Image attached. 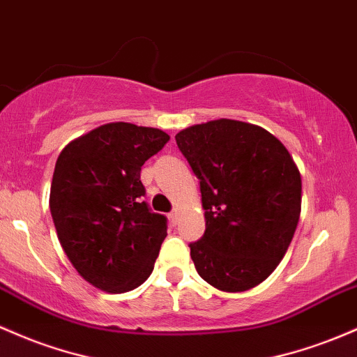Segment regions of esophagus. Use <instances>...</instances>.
<instances>
[{
    "label": "esophagus",
    "instance_id": "obj_1",
    "mask_svg": "<svg viewBox=\"0 0 357 357\" xmlns=\"http://www.w3.org/2000/svg\"><path fill=\"white\" fill-rule=\"evenodd\" d=\"M179 217H181V210H179V208H174V211H172V213L169 215L171 222H172V223H174V225H176V223H178V220H179Z\"/></svg>",
    "mask_w": 357,
    "mask_h": 357
}]
</instances>
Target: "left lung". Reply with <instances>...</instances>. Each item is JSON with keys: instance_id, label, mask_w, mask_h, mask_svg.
I'll return each mask as SVG.
<instances>
[{"instance_id": "1", "label": "left lung", "mask_w": 357, "mask_h": 357, "mask_svg": "<svg viewBox=\"0 0 357 357\" xmlns=\"http://www.w3.org/2000/svg\"><path fill=\"white\" fill-rule=\"evenodd\" d=\"M176 144L197 174L205 210V234L190 244L198 274L227 293L257 287L295 236L298 166L280 139L241 120L191 125Z\"/></svg>"}]
</instances>
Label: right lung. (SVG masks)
I'll return each instance as SVG.
<instances>
[{
	"instance_id": "obj_1",
	"label": "right lung",
	"mask_w": 357,
	"mask_h": 357,
	"mask_svg": "<svg viewBox=\"0 0 357 357\" xmlns=\"http://www.w3.org/2000/svg\"><path fill=\"white\" fill-rule=\"evenodd\" d=\"M167 140L159 128L113 121L59 154L49 198L59 242L74 269L101 291H130L154 269L167 225L142 202L140 169Z\"/></svg>"
}]
</instances>
